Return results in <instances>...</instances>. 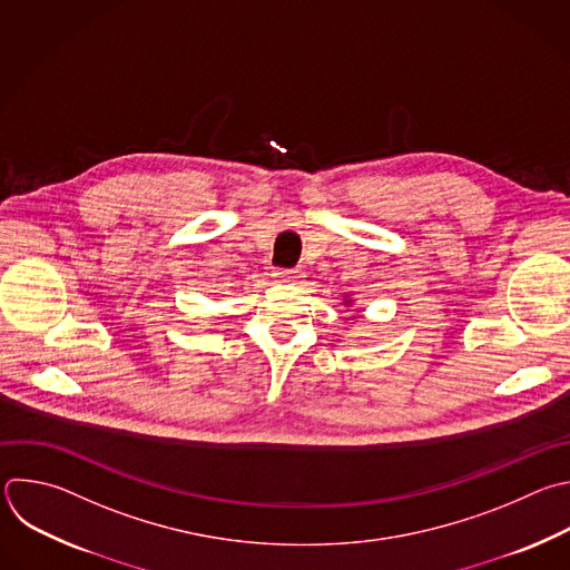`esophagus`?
I'll return each instance as SVG.
<instances>
[{"instance_id":"esophagus-1","label":"esophagus","mask_w":570,"mask_h":570,"mask_svg":"<svg viewBox=\"0 0 570 570\" xmlns=\"http://www.w3.org/2000/svg\"><path fill=\"white\" fill-rule=\"evenodd\" d=\"M273 277H275V282H282V284H297L304 277V273L302 271H277Z\"/></svg>"}]
</instances>
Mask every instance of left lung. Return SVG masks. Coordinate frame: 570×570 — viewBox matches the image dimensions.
Wrapping results in <instances>:
<instances>
[{
  "label": "left lung",
  "instance_id": "1",
  "mask_svg": "<svg viewBox=\"0 0 570 570\" xmlns=\"http://www.w3.org/2000/svg\"><path fill=\"white\" fill-rule=\"evenodd\" d=\"M353 302H355V299H351V295H342V304H344V306H353ZM355 311L360 313V308H355Z\"/></svg>",
  "mask_w": 570,
  "mask_h": 570
}]
</instances>
